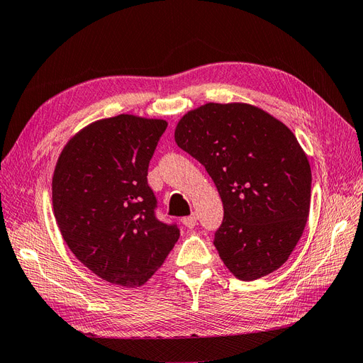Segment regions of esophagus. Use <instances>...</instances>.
Masks as SVG:
<instances>
[{
	"instance_id": "1",
	"label": "esophagus",
	"mask_w": 363,
	"mask_h": 363,
	"mask_svg": "<svg viewBox=\"0 0 363 363\" xmlns=\"http://www.w3.org/2000/svg\"><path fill=\"white\" fill-rule=\"evenodd\" d=\"M182 223L184 224V227L194 228V227L196 225V215H195V213H192L191 216H184V218L182 219Z\"/></svg>"
}]
</instances>
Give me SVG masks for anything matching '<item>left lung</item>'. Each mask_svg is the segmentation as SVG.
<instances>
[{"label": "left lung", "mask_w": 363, "mask_h": 363, "mask_svg": "<svg viewBox=\"0 0 363 363\" xmlns=\"http://www.w3.org/2000/svg\"><path fill=\"white\" fill-rule=\"evenodd\" d=\"M174 138L221 196L213 244L228 271L250 281L279 269L311 208L312 171L295 135L260 107L207 103L182 116Z\"/></svg>", "instance_id": "left-lung-1"}]
</instances>
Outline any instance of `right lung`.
I'll return each instance as SVG.
<instances>
[{
    "label": "right lung",
    "instance_id": "1",
    "mask_svg": "<svg viewBox=\"0 0 363 363\" xmlns=\"http://www.w3.org/2000/svg\"><path fill=\"white\" fill-rule=\"evenodd\" d=\"M168 123L118 115L86 125L63 147L52 175V208L62 238L106 281L138 288L180 238L156 218L148 164Z\"/></svg>",
    "mask_w": 363,
    "mask_h": 363
}]
</instances>
